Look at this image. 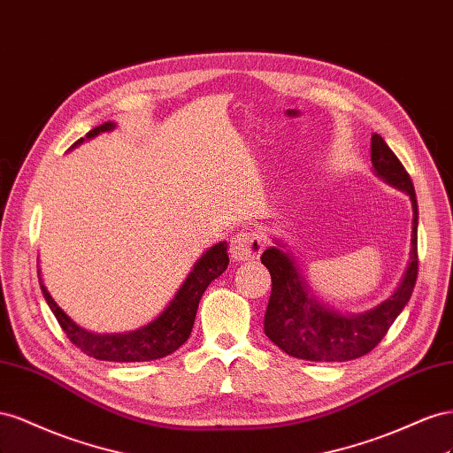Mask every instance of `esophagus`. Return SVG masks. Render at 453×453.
I'll list each match as a JSON object with an SVG mask.
<instances>
[{
  "mask_svg": "<svg viewBox=\"0 0 453 453\" xmlns=\"http://www.w3.org/2000/svg\"><path fill=\"white\" fill-rule=\"evenodd\" d=\"M265 247V239L256 229H249V231H241L234 239H231L229 244V254L231 260L234 262H247V260H254V257L260 256L264 252Z\"/></svg>",
  "mask_w": 453,
  "mask_h": 453,
  "instance_id": "esophagus-1",
  "label": "esophagus"
}]
</instances>
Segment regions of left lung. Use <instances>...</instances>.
I'll list each match as a JSON object with an SVG mask.
<instances>
[{"label": "left lung", "mask_w": 453, "mask_h": 453, "mask_svg": "<svg viewBox=\"0 0 453 453\" xmlns=\"http://www.w3.org/2000/svg\"><path fill=\"white\" fill-rule=\"evenodd\" d=\"M372 169L385 184L404 191L411 201L410 256L396 288L383 302L363 313H342L320 302L305 280L294 254L282 239L262 254L271 273V298L264 332L284 353L313 363H345L370 353L395 319L403 313L418 279V199L406 169L380 134L372 136Z\"/></svg>", "instance_id": "8db88e82"}]
</instances>
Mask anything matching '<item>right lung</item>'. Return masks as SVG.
I'll use <instances>...</instances> for the list:
<instances>
[{"label":"right lung","instance_id":"obj_1","mask_svg":"<svg viewBox=\"0 0 453 453\" xmlns=\"http://www.w3.org/2000/svg\"><path fill=\"white\" fill-rule=\"evenodd\" d=\"M115 127H118V123L113 121L102 123L100 127H95L93 131H88L87 138L77 140L72 148L81 146L85 140L95 138L100 133L113 131ZM227 264V242L219 241L212 244L193 264L188 277L173 296V300L166 303L157 317L136 330L118 334H96L77 325L64 313V309L58 307L53 296L47 290L42 279V269H37V275H40L43 298L50 311L55 313L58 325L66 332L70 342L75 347H80L85 355L98 360H110V363H146V360L163 358L174 353L180 345L188 342L193 322H196L201 296L214 279L224 273Z\"/></svg>","mask_w":453,"mask_h":453}]
</instances>
